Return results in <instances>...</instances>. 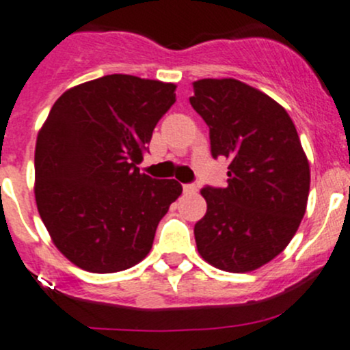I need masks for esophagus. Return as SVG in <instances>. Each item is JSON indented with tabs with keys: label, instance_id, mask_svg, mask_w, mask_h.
I'll list each match as a JSON object with an SVG mask.
<instances>
[{
	"label": "esophagus",
	"instance_id": "esophagus-1",
	"mask_svg": "<svg viewBox=\"0 0 350 350\" xmlns=\"http://www.w3.org/2000/svg\"><path fill=\"white\" fill-rule=\"evenodd\" d=\"M183 191L186 193V195H195L198 191V186L196 185H185L183 186Z\"/></svg>",
	"mask_w": 350,
	"mask_h": 350
}]
</instances>
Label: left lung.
<instances>
[{
	"mask_svg": "<svg viewBox=\"0 0 350 350\" xmlns=\"http://www.w3.org/2000/svg\"><path fill=\"white\" fill-rule=\"evenodd\" d=\"M193 90L211 155L228 159L227 188L201 189L198 252L217 269L250 273L295 237L308 203V159L291 116L262 91L232 77L195 81Z\"/></svg>",
	"mask_w": 350,
	"mask_h": 350,
	"instance_id": "left-lung-1",
	"label": "left lung"
}]
</instances>
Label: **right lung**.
Wrapping results in <instances>:
<instances>
[{"label":"right lung","mask_w":350,"mask_h":350,"mask_svg":"<svg viewBox=\"0 0 350 350\" xmlns=\"http://www.w3.org/2000/svg\"><path fill=\"white\" fill-rule=\"evenodd\" d=\"M176 84L109 74L67 90L38 130L35 201L59 252L96 274L146 259L155 228L183 193L140 172Z\"/></svg>","instance_id":"right-lung-1"}]
</instances>
